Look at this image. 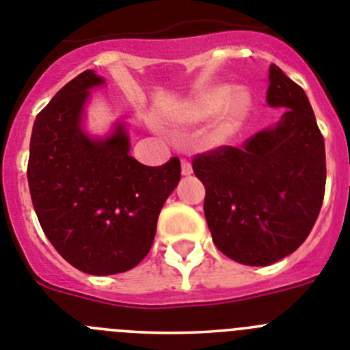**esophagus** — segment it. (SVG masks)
Returning a JSON list of instances; mask_svg holds the SVG:
<instances>
[{
  "label": "esophagus",
  "mask_w": 350,
  "mask_h": 350,
  "mask_svg": "<svg viewBox=\"0 0 350 350\" xmlns=\"http://www.w3.org/2000/svg\"><path fill=\"white\" fill-rule=\"evenodd\" d=\"M181 172H183V176L192 174V163L188 160H181Z\"/></svg>",
  "instance_id": "obj_1"
}]
</instances>
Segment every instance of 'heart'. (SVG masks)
Masks as SVG:
<instances>
[{"label":"heart","mask_w":350,"mask_h":350,"mask_svg":"<svg viewBox=\"0 0 350 350\" xmlns=\"http://www.w3.org/2000/svg\"><path fill=\"white\" fill-rule=\"evenodd\" d=\"M250 105L248 91H234L230 86H211L188 100L178 112V116L179 120L196 123L209 120L221 111L217 130L221 139H227L241 129L250 112Z\"/></svg>","instance_id":"heart-1"}]
</instances>
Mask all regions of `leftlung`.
<instances>
[{
    "label": "left lung",
    "mask_w": 350,
    "mask_h": 350,
    "mask_svg": "<svg viewBox=\"0 0 350 350\" xmlns=\"http://www.w3.org/2000/svg\"><path fill=\"white\" fill-rule=\"evenodd\" d=\"M266 100L285 107L273 129L252 135L241 148L196 154L192 162L206 187L213 241L247 266H267L301 247L326 188L324 137L303 88L271 65Z\"/></svg>",
    "instance_id": "1"
}]
</instances>
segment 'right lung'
<instances>
[{"label": "right lung", "mask_w": 350, "mask_h": 350, "mask_svg": "<svg viewBox=\"0 0 350 350\" xmlns=\"http://www.w3.org/2000/svg\"><path fill=\"white\" fill-rule=\"evenodd\" d=\"M103 79L86 70L57 91L33 124L28 183L42 229L66 262L88 275H116L144 259L160 209L178 187L172 157L148 167L130 157L121 123L105 139L83 130L90 90Z\"/></svg>", "instance_id": "add662e5"}]
</instances>
